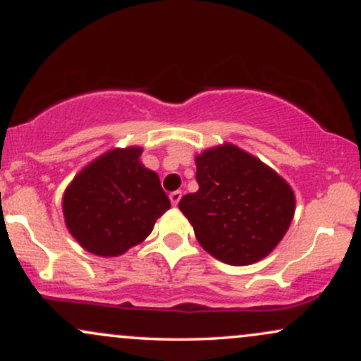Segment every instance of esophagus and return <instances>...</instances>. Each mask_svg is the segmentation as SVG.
Masks as SVG:
<instances>
[{
	"label": "esophagus",
	"mask_w": 361,
	"mask_h": 361,
	"mask_svg": "<svg viewBox=\"0 0 361 361\" xmlns=\"http://www.w3.org/2000/svg\"><path fill=\"white\" fill-rule=\"evenodd\" d=\"M169 200H171V204L176 207V205H178V202L181 200V192H180V190H176V192H171V193H169Z\"/></svg>",
	"instance_id": "obj_1"
}]
</instances>
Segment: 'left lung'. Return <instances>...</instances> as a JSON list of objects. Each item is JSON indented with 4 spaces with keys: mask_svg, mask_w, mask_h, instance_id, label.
I'll use <instances>...</instances> for the list:
<instances>
[{
    "mask_svg": "<svg viewBox=\"0 0 361 361\" xmlns=\"http://www.w3.org/2000/svg\"><path fill=\"white\" fill-rule=\"evenodd\" d=\"M198 192L180 210L214 258L246 267L267 258L287 234L295 195L275 169L244 149L224 142L195 157Z\"/></svg>",
    "mask_w": 361,
    "mask_h": 361,
    "instance_id": "8db88e82",
    "label": "left lung"
}]
</instances>
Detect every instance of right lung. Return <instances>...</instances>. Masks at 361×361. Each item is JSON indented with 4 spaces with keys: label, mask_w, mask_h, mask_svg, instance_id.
Instances as JSON below:
<instances>
[{
    "label": "right lung",
    "mask_w": 361,
    "mask_h": 361,
    "mask_svg": "<svg viewBox=\"0 0 361 361\" xmlns=\"http://www.w3.org/2000/svg\"><path fill=\"white\" fill-rule=\"evenodd\" d=\"M142 147H114L86 164L62 197L69 233L82 250L114 258L151 234L171 207L157 173L140 163Z\"/></svg>",
    "instance_id": "obj_1"
}]
</instances>
